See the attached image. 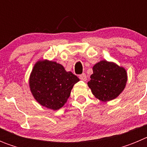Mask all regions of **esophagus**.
Returning <instances> with one entry per match:
<instances>
[{
	"label": "esophagus",
	"mask_w": 147,
	"mask_h": 147,
	"mask_svg": "<svg viewBox=\"0 0 147 147\" xmlns=\"http://www.w3.org/2000/svg\"><path fill=\"white\" fill-rule=\"evenodd\" d=\"M80 79L82 81H86L87 80V76L85 74H82L80 75Z\"/></svg>",
	"instance_id": "obj_1"
}]
</instances>
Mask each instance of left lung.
I'll return each mask as SVG.
<instances>
[{"label": "left lung", "mask_w": 147, "mask_h": 147, "mask_svg": "<svg viewBox=\"0 0 147 147\" xmlns=\"http://www.w3.org/2000/svg\"><path fill=\"white\" fill-rule=\"evenodd\" d=\"M127 81V71L124 67L114 62L102 60L93 67V74L88 85L96 98L105 102L119 96Z\"/></svg>", "instance_id": "left-lung-1"}]
</instances>
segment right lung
<instances>
[{
    "instance_id": "obj_1",
    "label": "right lung",
    "mask_w": 147,
    "mask_h": 147,
    "mask_svg": "<svg viewBox=\"0 0 147 147\" xmlns=\"http://www.w3.org/2000/svg\"><path fill=\"white\" fill-rule=\"evenodd\" d=\"M79 81L76 75L67 72L57 62L39 60L30 75V90L40 105L57 110L66 103L73 87Z\"/></svg>"
}]
</instances>
